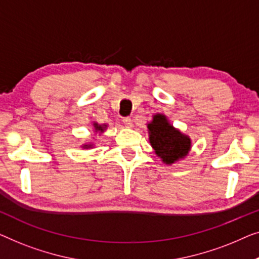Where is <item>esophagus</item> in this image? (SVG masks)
<instances>
[{
	"label": "esophagus",
	"instance_id": "1",
	"mask_svg": "<svg viewBox=\"0 0 259 259\" xmlns=\"http://www.w3.org/2000/svg\"><path fill=\"white\" fill-rule=\"evenodd\" d=\"M122 122H123V124L126 126V128H130V126L133 125V121H131L130 117H123Z\"/></svg>",
	"mask_w": 259,
	"mask_h": 259
}]
</instances>
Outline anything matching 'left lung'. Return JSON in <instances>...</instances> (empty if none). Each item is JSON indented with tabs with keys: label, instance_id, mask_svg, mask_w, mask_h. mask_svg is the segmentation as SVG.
<instances>
[{
	"label": "left lung",
	"instance_id": "1",
	"mask_svg": "<svg viewBox=\"0 0 259 259\" xmlns=\"http://www.w3.org/2000/svg\"><path fill=\"white\" fill-rule=\"evenodd\" d=\"M148 133L151 147L165 164L183 159L190 151V137L175 129L165 115L152 116V121L148 123Z\"/></svg>",
	"mask_w": 259,
	"mask_h": 259
}]
</instances>
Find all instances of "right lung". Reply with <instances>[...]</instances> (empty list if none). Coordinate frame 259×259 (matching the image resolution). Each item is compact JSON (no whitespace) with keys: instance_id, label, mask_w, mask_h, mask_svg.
I'll use <instances>...</instances> for the list:
<instances>
[{"instance_id":"obj_1","label":"right lung","mask_w":259,"mask_h":259,"mask_svg":"<svg viewBox=\"0 0 259 259\" xmlns=\"http://www.w3.org/2000/svg\"><path fill=\"white\" fill-rule=\"evenodd\" d=\"M94 128H95V131H100V133H103L105 128H107V125H105V124L100 125V124H97V123H94ZM82 148H84V149L93 148V144H84Z\"/></svg>"}]
</instances>
